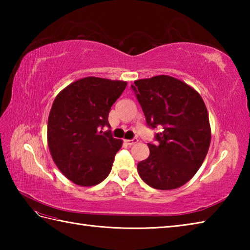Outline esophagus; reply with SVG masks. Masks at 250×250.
I'll use <instances>...</instances> for the list:
<instances>
[{"instance_id":"1","label":"esophagus","mask_w":250,"mask_h":250,"mask_svg":"<svg viewBox=\"0 0 250 250\" xmlns=\"http://www.w3.org/2000/svg\"><path fill=\"white\" fill-rule=\"evenodd\" d=\"M139 142L137 141V139H133V140H125V143L126 145H129V146H132V145H134V144H136V143Z\"/></svg>"}]
</instances>
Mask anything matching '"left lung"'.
Instances as JSON below:
<instances>
[{
  "label": "left lung",
  "instance_id": "1",
  "mask_svg": "<svg viewBox=\"0 0 250 250\" xmlns=\"http://www.w3.org/2000/svg\"><path fill=\"white\" fill-rule=\"evenodd\" d=\"M158 145L148 144L149 157L137 164L141 178L159 190L182 187L199 171L210 145L208 113L200 93L168 75L137 79L132 84Z\"/></svg>",
  "mask_w": 250,
  "mask_h": 250
}]
</instances>
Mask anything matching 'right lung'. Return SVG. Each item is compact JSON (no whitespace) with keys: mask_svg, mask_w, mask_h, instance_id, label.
Wrapping results in <instances>:
<instances>
[{"mask_svg":"<svg viewBox=\"0 0 250 250\" xmlns=\"http://www.w3.org/2000/svg\"><path fill=\"white\" fill-rule=\"evenodd\" d=\"M128 83L94 76L73 82L52 103L47 143L52 160L71 182L83 187L100 184L108 176L122 140L101 129Z\"/></svg>","mask_w":250,"mask_h":250,"instance_id":"right-lung-1","label":"right lung"}]
</instances>
